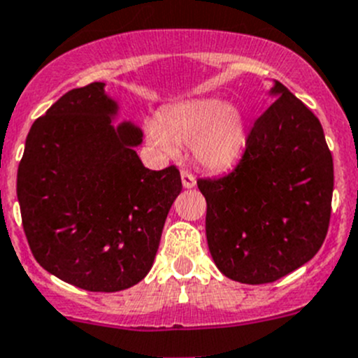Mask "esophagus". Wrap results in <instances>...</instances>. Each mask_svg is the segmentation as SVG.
I'll use <instances>...</instances> for the list:
<instances>
[{
    "label": "esophagus",
    "instance_id": "34e87169",
    "mask_svg": "<svg viewBox=\"0 0 358 358\" xmlns=\"http://www.w3.org/2000/svg\"><path fill=\"white\" fill-rule=\"evenodd\" d=\"M180 176H182L183 189H194V187H196V178H194L192 173H189V171H185V169H182Z\"/></svg>",
    "mask_w": 358,
    "mask_h": 358
}]
</instances>
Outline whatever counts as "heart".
Masks as SVG:
<instances>
[{
  "instance_id": "b5f03b06",
  "label": "heart",
  "mask_w": 358,
  "mask_h": 358,
  "mask_svg": "<svg viewBox=\"0 0 358 358\" xmlns=\"http://www.w3.org/2000/svg\"><path fill=\"white\" fill-rule=\"evenodd\" d=\"M148 138L166 154L194 148V157L210 171L232 168L248 140V120L241 108L217 98L168 106L157 124H148Z\"/></svg>"
}]
</instances>
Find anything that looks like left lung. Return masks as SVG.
Instances as JSON below:
<instances>
[{
  "label": "left lung",
  "mask_w": 358,
  "mask_h": 358,
  "mask_svg": "<svg viewBox=\"0 0 358 358\" xmlns=\"http://www.w3.org/2000/svg\"><path fill=\"white\" fill-rule=\"evenodd\" d=\"M253 124L236 169L199 180L215 266L239 283L283 278L320 250L331 220L334 164L315 113L283 83Z\"/></svg>",
  "instance_id": "1"
}]
</instances>
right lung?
Masks as SVG:
<instances>
[{"mask_svg": "<svg viewBox=\"0 0 358 358\" xmlns=\"http://www.w3.org/2000/svg\"><path fill=\"white\" fill-rule=\"evenodd\" d=\"M94 82L66 92L34 120L17 171L22 227L50 275L91 292H119L154 264L169 208L182 192L175 166L138 157L143 131Z\"/></svg>", "mask_w": 358, "mask_h": 358, "instance_id": "1", "label": "right lung"}]
</instances>
